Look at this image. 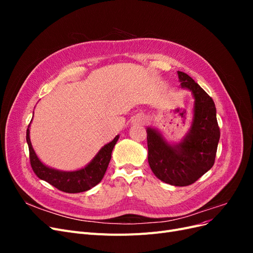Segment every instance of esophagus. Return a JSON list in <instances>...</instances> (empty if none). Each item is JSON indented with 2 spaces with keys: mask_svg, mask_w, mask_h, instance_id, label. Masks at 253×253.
I'll return each instance as SVG.
<instances>
[{
  "mask_svg": "<svg viewBox=\"0 0 253 253\" xmlns=\"http://www.w3.org/2000/svg\"><path fill=\"white\" fill-rule=\"evenodd\" d=\"M145 121L144 117L142 116V115H138V116H136L134 119H133V122L134 124H143V122Z\"/></svg>",
  "mask_w": 253,
  "mask_h": 253,
  "instance_id": "1",
  "label": "esophagus"
}]
</instances>
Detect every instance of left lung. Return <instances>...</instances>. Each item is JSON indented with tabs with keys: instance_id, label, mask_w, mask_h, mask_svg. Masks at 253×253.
<instances>
[{
	"instance_id": "1",
	"label": "left lung",
	"mask_w": 253,
	"mask_h": 253,
	"mask_svg": "<svg viewBox=\"0 0 253 253\" xmlns=\"http://www.w3.org/2000/svg\"><path fill=\"white\" fill-rule=\"evenodd\" d=\"M177 74L181 87L192 91L194 97L192 126L176 145L169 144L156 129L148 127V160L157 178L172 186L186 187L213 167L220 132L212 98L189 75Z\"/></svg>"
}]
</instances>
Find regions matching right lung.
<instances>
[{"label":"right lung","mask_w":253,"mask_h":253,"mask_svg":"<svg viewBox=\"0 0 253 253\" xmlns=\"http://www.w3.org/2000/svg\"><path fill=\"white\" fill-rule=\"evenodd\" d=\"M119 138L117 135L115 138L98 152L94 159L83 169L73 172H64L48 168L41 163L33 149L29 138V126L26 131V140L29 149V159L35 174L40 179L50 183L51 186L66 193H80L95 187L101 181L105 174L110 160L112 151Z\"/></svg>","instance_id":"1"}]
</instances>
